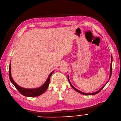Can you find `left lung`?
Segmentation results:
<instances>
[{
	"label": "left lung",
	"instance_id": "obj_1",
	"mask_svg": "<svg viewBox=\"0 0 121 121\" xmlns=\"http://www.w3.org/2000/svg\"><path fill=\"white\" fill-rule=\"evenodd\" d=\"M112 56H111V65H110V76H109V79L110 78H111V75H112ZM68 81H69V83H70V85H71V86L73 88V90H75L76 91H77V92H79V93H81V94H84V95H94V94H97V93H98V92H99L103 88V87L105 86L106 84H107V83L108 82V81L105 84V85L101 88H100V89L99 90H98L97 91H96V92H94V93H84V92H82V91H79V90H77V89H76L74 86H73L72 85V83H71V82H70V80H69V77L68 76Z\"/></svg>",
	"mask_w": 121,
	"mask_h": 121
}]
</instances>
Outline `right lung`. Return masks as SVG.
Listing matches in <instances>:
<instances>
[{"label":"right lung","mask_w":121,"mask_h":121,"mask_svg":"<svg viewBox=\"0 0 121 121\" xmlns=\"http://www.w3.org/2000/svg\"><path fill=\"white\" fill-rule=\"evenodd\" d=\"M53 72L54 71L50 73L48 78V79L46 80V82L43 86L38 88L31 89L25 88L23 87H21L19 86H18L17 84L14 81L11 75V64H10L9 65V76L10 81H11V82L13 83V85L15 86V87L16 88V89L19 91V92L20 93H21L22 95L27 97H36L40 95L41 94H43L47 90L49 84L50 77H51V75L53 73Z\"/></svg>","instance_id":"1"}]
</instances>
